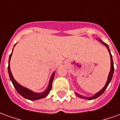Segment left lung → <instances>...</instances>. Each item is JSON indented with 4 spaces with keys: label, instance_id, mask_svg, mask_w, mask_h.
Instances as JSON below:
<instances>
[{
    "label": "left lung",
    "instance_id": "left-lung-1",
    "mask_svg": "<svg viewBox=\"0 0 120 120\" xmlns=\"http://www.w3.org/2000/svg\"><path fill=\"white\" fill-rule=\"evenodd\" d=\"M100 42H101L104 44L106 46V48H108V50H109V53H110V61H111V67H110V73L109 74V76H108V79H107V82H106V83L105 86H104L103 89L101 90H100L99 92H97V93H95L93 96L91 97H85L82 96V95H79V94H78V93H76V95H77V96H78L79 97H80V98H82V99H89V100H92V99H96L97 97H99L100 95H101L103 93H104V91H105L106 89V87H108L109 86V84H110V82H111V80H112V76H113V74H114V63H113V60H112V56L111 55V53H110V49H109V46L106 44V43L103 42V41H101V40L99 39Z\"/></svg>",
    "mask_w": 120,
    "mask_h": 120
}]
</instances>
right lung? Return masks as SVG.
Returning <instances> with one entry per match:
<instances>
[{
  "label": "right lung",
  "mask_w": 120,
  "mask_h": 120,
  "mask_svg": "<svg viewBox=\"0 0 120 120\" xmlns=\"http://www.w3.org/2000/svg\"><path fill=\"white\" fill-rule=\"evenodd\" d=\"M13 52V51H12ZM11 54H12V52L11 53L10 55V57H9V61H8V74H9V76H10V78L11 80L12 84L14 85V86L15 88V90L17 91L18 93L20 94L21 95L22 97H23L24 98L27 99L31 100V101H35V100L40 99H42V98H44L46 97L48 93H49L50 90L52 89V82H53V78H54V75H55V72L52 74V76H51V78L49 80V85L44 92L42 93H35V92H33V91L27 89L25 87L21 86L20 84H18L16 81L15 80V79L12 76V74H11V71H10V59H11Z\"/></svg>",
  "instance_id": "1"
}]
</instances>
